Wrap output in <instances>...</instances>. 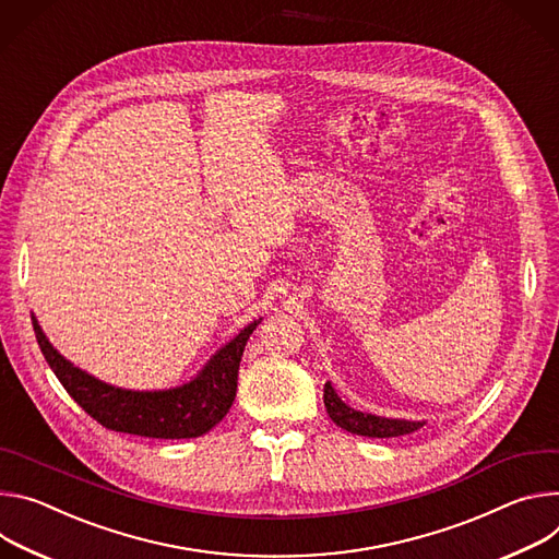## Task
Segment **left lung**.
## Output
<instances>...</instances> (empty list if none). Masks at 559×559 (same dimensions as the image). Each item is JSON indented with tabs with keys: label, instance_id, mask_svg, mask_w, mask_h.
<instances>
[{
	"label": "left lung",
	"instance_id": "8db88e82",
	"mask_svg": "<svg viewBox=\"0 0 559 559\" xmlns=\"http://www.w3.org/2000/svg\"><path fill=\"white\" fill-rule=\"evenodd\" d=\"M324 406L329 417L346 428L348 432H355V436H366V438H400V436H408V432H415L421 424L419 421H406V419H386V417H378V415H366L359 411L348 408L337 393L333 391V386L326 382L324 386Z\"/></svg>",
	"mask_w": 559,
	"mask_h": 559
}]
</instances>
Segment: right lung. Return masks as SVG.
I'll return each instance as SVG.
<instances>
[{
  "label": "right lung",
  "mask_w": 559,
  "mask_h": 559,
  "mask_svg": "<svg viewBox=\"0 0 559 559\" xmlns=\"http://www.w3.org/2000/svg\"><path fill=\"white\" fill-rule=\"evenodd\" d=\"M255 326L258 322L248 324L233 342H228L191 384L173 391L138 393L108 386L86 376L50 346L33 318L37 344L52 373L93 419L110 430L159 440L200 438L228 413L237 391L241 353Z\"/></svg>",
  "instance_id": "right-lung-1"
}]
</instances>
